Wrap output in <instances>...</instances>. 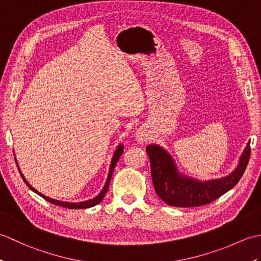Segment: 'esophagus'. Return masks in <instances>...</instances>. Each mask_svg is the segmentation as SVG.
<instances>
[{
	"instance_id": "esophagus-1",
	"label": "esophagus",
	"mask_w": 261,
	"mask_h": 261,
	"mask_svg": "<svg viewBox=\"0 0 261 261\" xmlns=\"http://www.w3.org/2000/svg\"><path fill=\"white\" fill-rule=\"evenodd\" d=\"M152 139L146 126H140L136 132V140L139 143H147Z\"/></svg>"
}]
</instances>
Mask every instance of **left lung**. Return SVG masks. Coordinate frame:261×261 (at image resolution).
<instances>
[{"label": "left lung", "instance_id": "obj_1", "mask_svg": "<svg viewBox=\"0 0 261 261\" xmlns=\"http://www.w3.org/2000/svg\"><path fill=\"white\" fill-rule=\"evenodd\" d=\"M146 151L150 159L151 178L156 193L166 204L177 207L206 205L233 188L245 173L251 152L249 142L233 173L220 179L199 181L181 176L174 160L162 147L149 145Z\"/></svg>", "mask_w": 261, "mask_h": 261}]
</instances>
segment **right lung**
<instances>
[{"mask_svg":"<svg viewBox=\"0 0 261 261\" xmlns=\"http://www.w3.org/2000/svg\"><path fill=\"white\" fill-rule=\"evenodd\" d=\"M122 153H123V146L120 145L118 148H116V150H115V152H114V156H113V158H112V162H111V167H110V171H109V176H108L107 182H105V185H104V187H103V190L101 191V193H99L96 197H94L93 199H88V201H85V202H80V203H68V202L56 201V199L49 198V197H47V196H45V195H42V194H41V193H39L37 190H35V188H33V187L29 184V182H28V181L25 180V178L23 177V175L21 174V171H20V174H21L22 179H23V181L25 182L27 186L29 187L31 191H33L35 193H37L38 195H40L42 198H45L46 201L50 202L51 204L58 205V206H63V207H66V208H70V210L88 208V207L95 206V205H97L98 203H101V201H102V199L104 198L105 194H107V192H108V190H109L110 180H111V177H112V173H113V170H114V167H115V165H116V163H118V160H119V158L121 157V154H122ZM15 163H16V162H15ZM18 169H19V167H18Z\"/></svg>","mask_w":261,"mask_h":261,"instance_id":"add662e5","label":"right lung"}]
</instances>
